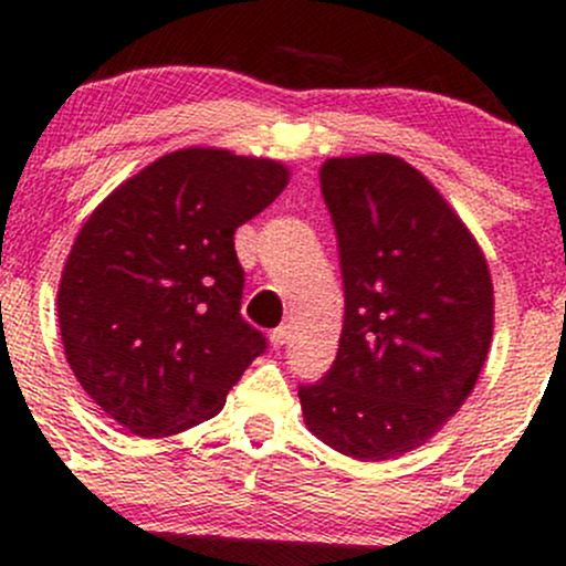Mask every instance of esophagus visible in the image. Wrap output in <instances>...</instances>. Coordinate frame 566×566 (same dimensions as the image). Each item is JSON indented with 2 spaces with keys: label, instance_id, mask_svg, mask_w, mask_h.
Segmentation results:
<instances>
[{
  "label": "esophagus",
  "instance_id": "34e87169",
  "mask_svg": "<svg viewBox=\"0 0 566 566\" xmlns=\"http://www.w3.org/2000/svg\"><path fill=\"white\" fill-rule=\"evenodd\" d=\"M289 337H291L289 326H277V329H272L270 334V345L272 348H283V345L289 343Z\"/></svg>",
  "mask_w": 566,
  "mask_h": 566
}]
</instances>
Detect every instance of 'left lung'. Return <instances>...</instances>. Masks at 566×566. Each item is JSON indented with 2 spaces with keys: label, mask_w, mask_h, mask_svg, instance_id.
I'll return each mask as SVG.
<instances>
[{
  "label": "left lung",
  "mask_w": 566,
  "mask_h": 566,
  "mask_svg": "<svg viewBox=\"0 0 566 566\" xmlns=\"http://www.w3.org/2000/svg\"><path fill=\"white\" fill-rule=\"evenodd\" d=\"M345 321L337 358L300 386L307 429L358 461L421 448L475 388L494 334V283L470 229L412 164L326 159Z\"/></svg>",
  "instance_id": "8db88e82"
}]
</instances>
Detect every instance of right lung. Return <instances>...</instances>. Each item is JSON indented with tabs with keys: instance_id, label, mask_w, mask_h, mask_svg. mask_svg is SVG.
I'll use <instances>...</instances> for the list:
<instances>
[{
	"instance_id": "1",
	"label": "right lung",
	"mask_w": 566,
	"mask_h": 566,
	"mask_svg": "<svg viewBox=\"0 0 566 566\" xmlns=\"http://www.w3.org/2000/svg\"><path fill=\"white\" fill-rule=\"evenodd\" d=\"M289 167L180 148L124 180L83 223L59 283L64 356L83 391L137 437L218 416L266 339L240 315L234 232Z\"/></svg>"
}]
</instances>
